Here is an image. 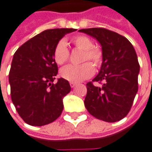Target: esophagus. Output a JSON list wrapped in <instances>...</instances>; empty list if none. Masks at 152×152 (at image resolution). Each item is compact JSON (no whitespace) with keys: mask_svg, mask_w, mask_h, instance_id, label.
<instances>
[{"mask_svg":"<svg viewBox=\"0 0 152 152\" xmlns=\"http://www.w3.org/2000/svg\"><path fill=\"white\" fill-rule=\"evenodd\" d=\"M76 85H77V84L75 83V82H70V86H71L72 88H74V87L76 86Z\"/></svg>","mask_w":152,"mask_h":152,"instance_id":"34e87169","label":"esophagus"}]
</instances>
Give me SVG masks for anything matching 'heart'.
Masks as SVG:
<instances>
[{"label":"heart","mask_w":152,"mask_h":152,"mask_svg":"<svg viewBox=\"0 0 152 152\" xmlns=\"http://www.w3.org/2000/svg\"><path fill=\"white\" fill-rule=\"evenodd\" d=\"M72 43L80 50L84 51L82 61L87 60L94 64L95 66L100 65L103 58L101 50L98 48H94V43L91 39L84 35L74 37ZM69 50L65 41L61 40L56 45L53 51V58L58 65H63L68 61ZM94 69L90 62H85L81 65H69L61 70V76L63 79L71 82H80L93 76Z\"/></svg>","instance_id":"b5f03b06"}]
</instances>
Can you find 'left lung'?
Segmentation results:
<instances>
[{
	"instance_id": "1",
	"label": "left lung",
	"mask_w": 152,
	"mask_h": 152,
	"mask_svg": "<svg viewBox=\"0 0 152 152\" xmlns=\"http://www.w3.org/2000/svg\"><path fill=\"white\" fill-rule=\"evenodd\" d=\"M79 32L93 37L102 47L103 61L99 72L86 84L85 106L94 118L114 123L130 111L137 90L140 71L137 56L132 43L124 36L104 28H82Z\"/></svg>"
}]
</instances>
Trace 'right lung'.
<instances>
[{"mask_svg": "<svg viewBox=\"0 0 152 152\" xmlns=\"http://www.w3.org/2000/svg\"><path fill=\"white\" fill-rule=\"evenodd\" d=\"M75 28L47 29L20 46L14 54L9 73L11 100L26 124L43 126L61 115L62 99L71 91L68 80L59 78L53 58L56 45Z\"/></svg>", "mask_w": 152, "mask_h": 152, "instance_id": "obj_1", "label": "right lung"}]
</instances>
